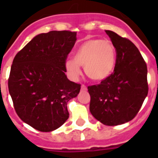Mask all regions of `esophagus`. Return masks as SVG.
I'll list each match as a JSON object with an SVG mask.
<instances>
[{"label": "esophagus", "mask_w": 158, "mask_h": 158, "mask_svg": "<svg viewBox=\"0 0 158 158\" xmlns=\"http://www.w3.org/2000/svg\"><path fill=\"white\" fill-rule=\"evenodd\" d=\"M81 89H82V90H84V91H86V90H87V87L85 86V85H84V84H82V85H81Z\"/></svg>", "instance_id": "34e87169"}]
</instances>
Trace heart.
<instances>
[{"instance_id": "1", "label": "heart", "mask_w": 158, "mask_h": 158, "mask_svg": "<svg viewBox=\"0 0 158 158\" xmlns=\"http://www.w3.org/2000/svg\"><path fill=\"white\" fill-rule=\"evenodd\" d=\"M116 52L111 42L100 38H91L79 46L74 54V60L65 61V68L73 78L80 74L84 66L85 74L96 82L106 79L115 69Z\"/></svg>"}]
</instances>
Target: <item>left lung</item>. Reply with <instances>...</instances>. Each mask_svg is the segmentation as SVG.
Returning a JSON list of instances; mask_svg holds the SVG:
<instances>
[{
  "mask_svg": "<svg viewBox=\"0 0 158 158\" xmlns=\"http://www.w3.org/2000/svg\"><path fill=\"white\" fill-rule=\"evenodd\" d=\"M116 50L114 71L98 85L88 87L89 110L103 125H122L135 118L148 92L147 64L134 43L105 30Z\"/></svg>",
  "mask_w": 158,
  "mask_h": 158,
  "instance_id": "8db88e82",
  "label": "left lung"
}]
</instances>
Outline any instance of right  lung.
Masks as SVG:
<instances>
[{"label":"right lung","mask_w":158,"mask_h":158,"mask_svg":"<svg viewBox=\"0 0 158 158\" xmlns=\"http://www.w3.org/2000/svg\"><path fill=\"white\" fill-rule=\"evenodd\" d=\"M76 35L70 31L40 33L14 58L9 92L19 117L35 130L53 131L69 118L67 103L80 91V84L64 74Z\"/></svg>","instance_id":"obj_1"}]
</instances>
